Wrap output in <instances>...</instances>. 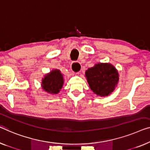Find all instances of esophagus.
<instances>
[{"label":"esophagus","mask_w":150,"mask_h":150,"mask_svg":"<svg viewBox=\"0 0 150 150\" xmlns=\"http://www.w3.org/2000/svg\"><path fill=\"white\" fill-rule=\"evenodd\" d=\"M71 70L73 72L79 73L81 70V65L79 62H72L71 64Z\"/></svg>","instance_id":"esophagus-1"}]
</instances>
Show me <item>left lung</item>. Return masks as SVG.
<instances>
[{
  "mask_svg": "<svg viewBox=\"0 0 150 150\" xmlns=\"http://www.w3.org/2000/svg\"><path fill=\"white\" fill-rule=\"evenodd\" d=\"M85 76L91 89L100 97L111 94L118 82V70L113 65L99 63L85 72Z\"/></svg>",
  "mask_w": 150,
  "mask_h": 150,
  "instance_id": "left-lung-1",
  "label": "left lung"
}]
</instances>
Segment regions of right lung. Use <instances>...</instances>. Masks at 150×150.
Instances as JSON below:
<instances>
[{
  "label": "right lung",
  "instance_id": "right-lung-1",
  "mask_svg": "<svg viewBox=\"0 0 150 150\" xmlns=\"http://www.w3.org/2000/svg\"><path fill=\"white\" fill-rule=\"evenodd\" d=\"M64 84V78L59 70H53L45 76L42 80V88L51 94H57Z\"/></svg>",
  "mask_w": 150,
  "mask_h": 150
}]
</instances>
